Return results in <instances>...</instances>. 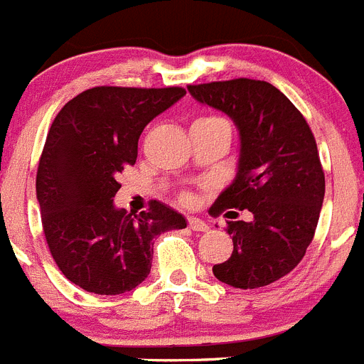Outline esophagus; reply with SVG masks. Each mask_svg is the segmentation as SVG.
Listing matches in <instances>:
<instances>
[{
	"label": "esophagus",
	"mask_w": 364,
	"mask_h": 364,
	"mask_svg": "<svg viewBox=\"0 0 364 364\" xmlns=\"http://www.w3.org/2000/svg\"><path fill=\"white\" fill-rule=\"evenodd\" d=\"M188 229L198 230V232H205V230H208V225L203 220H200V218H188Z\"/></svg>",
	"instance_id": "34e87169"
}]
</instances>
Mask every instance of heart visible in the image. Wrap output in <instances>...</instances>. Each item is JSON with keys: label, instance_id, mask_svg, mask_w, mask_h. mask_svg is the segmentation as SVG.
<instances>
[{"label": "heart", "instance_id": "obj_1", "mask_svg": "<svg viewBox=\"0 0 364 364\" xmlns=\"http://www.w3.org/2000/svg\"><path fill=\"white\" fill-rule=\"evenodd\" d=\"M200 121H221V119H216V117H205V119H200Z\"/></svg>", "mask_w": 364, "mask_h": 364}]
</instances>
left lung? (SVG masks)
<instances>
[{
	"label": "left lung",
	"instance_id": "left-lung-1",
	"mask_svg": "<svg viewBox=\"0 0 364 364\" xmlns=\"http://www.w3.org/2000/svg\"><path fill=\"white\" fill-rule=\"evenodd\" d=\"M188 93L229 115L240 134L236 178L210 210L252 214L251 221H229L235 249L214 265V277L240 289L273 284L299 265L317 229L324 172L314 134L269 82L235 78L188 86Z\"/></svg>",
	"mask_w": 364,
	"mask_h": 364
}]
</instances>
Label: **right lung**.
<instances>
[{
	"label": "right lung",
	"mask_w": 364,
	"mask_h": 364,
	"mask_svg": "<svg viewBox=\"0 0 364 364\" xmlns=\"http://www.w3.org/2000/svg\"><path fill=\"white\" fill-rule=\"evenodd\" d=\"M183 87L82 91L50 124L36 173L43 235L58 269L97 295L132 291L150 274L154 242L186 220L161 201L135 216L117 208L119 173L135 164L144 126L178 102Z\"/></svg>",
	"instance_id": "add662e5"
}]
</instances>
